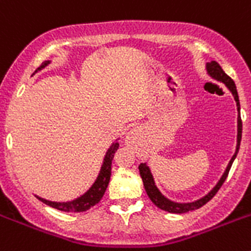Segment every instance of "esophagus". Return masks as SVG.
<instances>
[{
    "label": "esophagus",
    "instance_id": "esophagus-1",
    "mask_svg": "<svg viewBox=\"0 0 251 251\" xmlns=\"http://www.w3.org/2000/svg\"><path fill=\"white\" fill-rule=\"evenodd\" d=\"M142 134H143V130L140 129L139 126H136V127H134V129H131L129 132H127L125 143L129 147H132L136 143V140L139 139V136L142 135Z\"/></svg>",
    "mask_w": 251,
    "mask_h": 251
}]
</instances>
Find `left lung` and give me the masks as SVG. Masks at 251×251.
<instances>
[{"instance_id": "8db88e82", "label": "left lung", "mask_w": 251, "mask_h": 251, "mask_svg": "<svg viewBox=\"0 0 251 251\" xmlns=\"http://www.w3.org/2000/svg\"><path fill=\"white\" fill-rule=\"evenodd\" d=\"M206 69L207 73H209V76L213 77V78L218 79V81H221L228 87V90L231 91L233 98H235L236 100V105H237V111L240 112V100H238V94H237V89H236V85L233 82V79L231 78L229 76L226 75V72L222 69V67L218 64L215 60L210 63H206ZM241 135H242V122H241V117L238 115L237 117V146H236V152L235 154L232 156L231 161H229V164H228L227 169H226V172L223 173L222 175V178L219 179V182L217 183V185L211 189L210 192L207 193L206 196L201 197L200 200H196V201H193V202H175V201H172V200L166 199V197L162 195V193L158 191V188L154 184V179L153 175L151 173L150 168L147 166V164H140L139 165V173L140 176H142V180H143L144 188H146V192L148 195V197L151 199V201L156 205L157 207H160L161 210L168 211V213H174V214H183V213H188V211L196 210V209H200L201 206H203L205 203L209 202L214 196H215V193L219 191V188L222 187V184L225 183V180L227 179L228 173H229V169H231L232 164H233V161H235L236 156L238 153V150H240V142H241Z\"/></svg>"}]
</instances>
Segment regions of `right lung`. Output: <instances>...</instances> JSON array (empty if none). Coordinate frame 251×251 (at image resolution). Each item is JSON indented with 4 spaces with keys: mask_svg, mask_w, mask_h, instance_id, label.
<instances>
[{
    "mask_svg": "<svg viewBox=\"0 0 251 251\" xmlns=\"http://www.w3.org/2000/svg\"><path fill=\"white\" fill-rule=\"evenodd\" d=\"M48 64H50V60H46V62L42 63V66H41L40 68L36 69V72H38V71H41L42 68H45ZM117 150H119V143H117V140H116L115 143H112V146L108 148L97 180L94 182V184L91 185L90 188L87 189L86 192L83 193L82 196L77 197L76 200H72V201H67V202H55V201H49V200H45L42 199V197H36L44 203L49 205V206L54 207V209H58V210L60 211H67V213H81V211L89 210V209L93 207L94 205H97V203L101 200L103 195H104L105 189H107L108 187V183H109V179H111L112 160H113V156H115L116 151Z\"/></svg>",
    "mask_w": 251,
    "mask_h": 251,
    "instance_id": "obj_1",
    "label": "right lung"
}]
</instances>
